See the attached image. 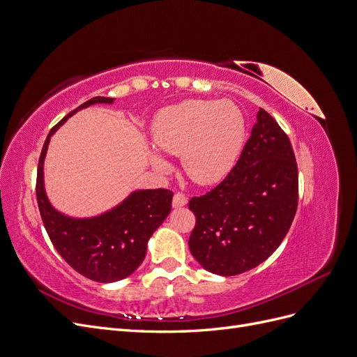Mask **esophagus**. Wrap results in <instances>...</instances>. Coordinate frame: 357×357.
<instances>
[{
    "label": "esophagus",
    "mask_w": 357,
    "mask_h": 357,
    "mask_svg": "<svg viewBox=\"0 0 357 357\" xmlns=\"http://www.w3.org/2000/svg\"><path fill=\"white\" fill-rule=\"evenodd\" d=\"M186 204H188V197L181 192H177L174 198H172V207L177 208V207H183V205H186Z\"/></svg>",
    "instance_id": "obj_1"
}]
</instances>
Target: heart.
<instances>
[{"instance_id": "1", "label": "heart", "mask_w": 357, "mask_h": 357, "mask_svg": "<svg viewBox=\"0 0 357 357\" xmlns=\"http://www.w3.org/2000/svg\"><path fill=\"white\" fill-rule=\"evenodd\" d=\"M245 121L231 101L189 100L167 107L155 119V144L171 155H181L186 174L201 185L223 178L235 164L244 143ZM158 169L167 162L153 156Z\"/></svg>"}]
</instances>
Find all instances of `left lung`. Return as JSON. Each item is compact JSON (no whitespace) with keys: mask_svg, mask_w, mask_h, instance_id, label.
I'll return each instance as SVG.
<instances>
[{"mask_svg":"<svg viewBox=\"0 0 357 357\" xmlns=\"http://www.w3.org/2000/svg\"><path fill=\"white\" fill-rule=\"evenodd\" d=\"M298 189L290 139L271 114L259 109L257 123L229 174L189 201L197 218L190 253L207 271L225 277L262 264L294 222Z\"/></svg>","mask_w":357,"mask_h":357,"instance_id":"8db88e82","label":"left lung"}]
</instances>
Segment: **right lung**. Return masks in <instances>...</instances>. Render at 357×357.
I'll return each mask as SVG.
<instances>
[{"mask_svg":"<svg viewBox=\"0 0 357 357\" xmlns=\"http://www.w3.org/2000/svg\"><path fill=\"white\" fill-rule=\"evenodd\" d=\"M96 102L112 104L113 98L95 96L50 129L38 159L36 193L41 220L63 261L93 282L113 283L131 275L142 265L149 238L171 211L172 192L137 190L112 211L92 219H71L52 207L43 185V164L50 137L75 112Z\"/></svg>","mask_w":357,"mask_h":357,"instance_id":"obj_1","label":"right lung"}]
</instances>
